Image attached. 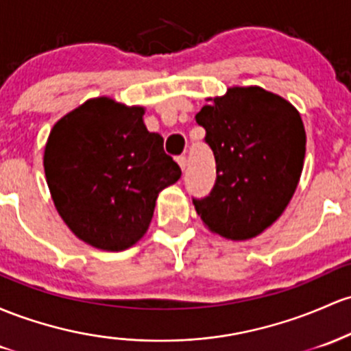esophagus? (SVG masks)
Wrapping results in <instances>:
<instances>
[{"label":"esophagus","mask_w":351,"mask_h":351,"mask_svg":"<svg viewBox=\"0 0 351 351\" xmlns=\"http://www.w3.org/2000/svg\"><path fill=\"white\" fill-rule=\"evenodd\" d=\"M176 161H178L180 168H182L183 171H184V169H186V167H188V160H186V156H178V160H176Z\"/></svg>","instance_id":"1"}]
</instances>
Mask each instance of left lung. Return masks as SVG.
Segmentation results:
<instances>
[{
	"label": "left lung",
	"instance_id": "obj_1",
	"mask_svg": "<svg viewBox=\"0 0 351 351\" xmlns=\"http://www.w3.org/2000/svg\"><path fill=\"white\" fill-rule=\"evenodd\" d=\"M196 123L217 160L210 196L193 199L211 233L252 240L271 226L293 198L306 152L298 110L260 86H233L210 98Z\"/></svg>",
	"mask_w": 351,
	"mask_h": 351
}]
</instances>
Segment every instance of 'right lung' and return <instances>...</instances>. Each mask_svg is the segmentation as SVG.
Returning <instances> with one entry per match:
<instances>
[{"mask_svg": "<svg viewBox=\"0 0 351 351\" xmlns=\"http://www.w3.org/2000/svg\"><path fill=\"white\" fill-rule=\"evenodd\" d=\"M143 106L90 98L55 123L43 167L61 219L84 243L123 252L148 232L161 190L182 169L149 133Z\"/></svg>", "mask_w": 351, "mask_h": 351, "instance_id": "add662e5", "label": "right lung"}]
</instances>
